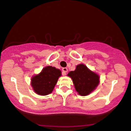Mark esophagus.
Segmentation results:
<instances>
[{"label": "esophagus", "instance_id": "obj_1", "mask_svg": "<svg viewBox=\"0 0 131 131\" xmlns=\"http://www.w3.org/2000/svg\"><path fill=\"white\" fill-rule=\"evenodd\" d=\"M62 71H63V74L64 75H65L67 74V72H68V69L67 68H62Z\"/></svg>", "mask_w": 131, "mask_h": 131}]
</instances>
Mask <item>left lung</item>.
<instances>
[{
    "mask_svg": "<svg viewBox=\"0 0 131 131\" xmlns=\"http://www.w3.org/2000/svg\"><path fill=\"white\" fill-rule=\"evenodd\" d=\"M68 76L71 78L75 91L81 96L88 95L100 83L99 74L83 63L76 66L75 70L69 72Z\"/></svg>",
    "mask_w": 131,
    "mask_h": 131,
    "instance_id": "1",
    "label": "left lung"
}]
</instances>
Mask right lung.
I'll return each instance as SVG.
<instances>
[{"label":"right lung","instance_id":"obj_1","mask_svg":"<svg viewBox=\"0 0 131 131\" xmlns=\"http://www.w3.org/2000/svg\"><path fill=\"white\" fill-rule=\"evenodd\" d=\"M61 75L62 71L60 69L51 66L45 67L39 74L31 77V85L32 90L38 95H48L52 92Z\"/></svg>","mask_w":131,"mask_h":131}]
</instances>
